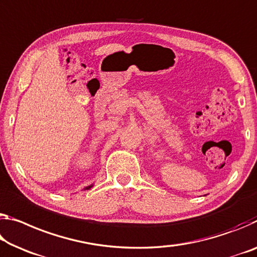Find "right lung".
Masks as SVG:
<instances>
[{
  "instance_id": "obj_1",
  "label": "right lung",
  "mask_w": 257,
  "mask_h": 257,
  "mask_svg": "<svg viewBox=\"0 0 257 257\" xmlns=\"http://www.w3.org/2000/svg\"><path fill=\"white\" fill-rule=\"evenodd\" d=\"M92 185H90V186H88V187H85V190H88V189H90V187H91Z\"/></svg>"
}]
</instances>
